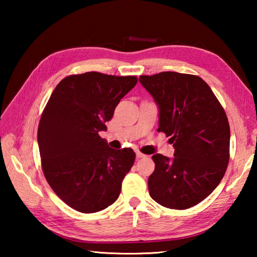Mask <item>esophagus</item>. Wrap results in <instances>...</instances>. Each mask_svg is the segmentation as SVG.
Wrapping results in <instances>:
<instances>
[{"label": "esophagus", "instance_id": "obj_1", "mask_svg": "<svg viewBox=\"0 0 257 257\" xmlns=\"http://www.w3.org/2000/svg\"><path fill=\"white\" fill-rule=\"evenodd\" d=\"M136 155H137L138 159H143V158H146V156H147V155H145L144 153H142V152H139V151H136Z\"/></svg>", "mask_w": 257, "mask_h": 257}]
</instances>
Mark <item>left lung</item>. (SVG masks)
Returning <instances> with one entry per match:
<instances>
[{
  "mask_svg": "<svg viewBox=\"0 0 257 257\" xmlns=\"http://www.w3.org/2000/svg\"><path fill=\"white\" fill-rule=\"evenodd\" d=\"M160 108L158 132L170 137L175 158L152 156L155 170L149 191L156 203L186 210L205 199L220 184L230 158L227 114L205 81L188 73L164 71L141 76Z\"/></svg>",
  "mask_w": 257,
  "mask_h": 257,
  "instance_id": "8db88e82",
  "label": "left lung"
}]
</instances>
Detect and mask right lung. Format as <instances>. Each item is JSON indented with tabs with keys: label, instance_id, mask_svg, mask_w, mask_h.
I'll use <instances>...</instances> for the list:
<instances>
[{
	"label": "right lung",
	"instance_id": "right-lung-1",
	"mask_svg": "<svg viewBox=\"0 0 257 257\" xmlns=\"http://www.w3.org/2000/svg\"><path fill=\"white\" fill-rule=\"evenodd\" d=\"M136 76L90 71L55 87L38 124L42 170L54 193L81 213L99 212L118 199L134 165L132 149L113 150L99 136Z\"/></svg>",
	"mask_w": 257,
	"mask_h": 257
}]
</instances>
